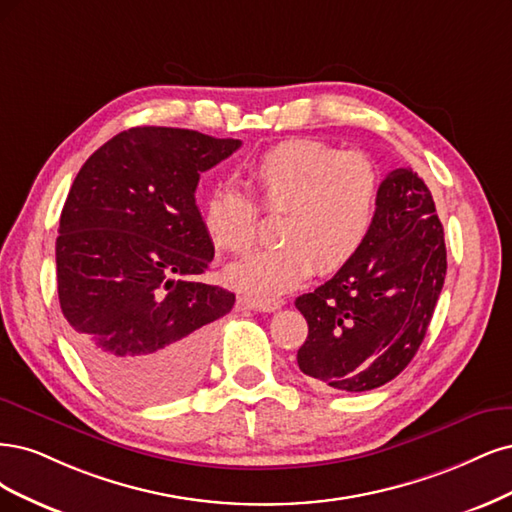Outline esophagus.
Returning a JSON list of instances; mask_svg holds the SVG:
<instances>
[{
  "label": "esophagus",
  "mask_w": 512,
  "mask_h": 512,
  "mask_svg": "<svg viewBox=\"0 0 512 512\" xmlns=\"http://www.w3.org/2000/svg\"><path fill=\"white\" fill-rule=\"evenodd\" d=\"M244 304L251 310H259V312H274L283 306V302L274 298H244Z\"/></svg>",
  "instance_id": "obj_1"
}]
</instances>
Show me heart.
I'll use <instances>...</instances> for the list:
<instances>
[{
  "label": "heart",
  "instance_id": "heart-1",
  "mask_svg": "<svg viewBox=\"0 0 512 512\" xmlns=\"http://www.w3.org/2000/svg\"><path fill=\"white\" fill-rule=\"evenodd\" d=\"M263 212L283 217L276 249L229 266L225 280L240 291L278 295L300 287L315 270L336 274L357 257L376 219L381 176L359 151L321 140H287L263 153L246 172ZM214 249L249 253L259 236L257 206L236 189L214 191L202 208Z\"/></svg>",
  "mask_w": 512,
  "mask_h": 512
}]
</instances>
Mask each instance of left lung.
<instances>
[{"mask_svg": "<svg viewBox=\"0 0 512 512\" xmlns=\"http://www.w3.org/2000/svg\"><path fill=\"white\" fill-rule=\"evenodd\" d=\"M444 276L447 246L434 197L417 172L391 170L364 249L295 300L308 323L300 370L351 393L389 383L419 351Z\"/></svg>", "mask_w": 512, "mask_h": 512, "instance_id": "8db88e82", "label": "left lung"}]
</instances>
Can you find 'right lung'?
Returning <instances> with one entry per match:
<instances>
[{
  "label": "right lung",
  "mask_w": 512,
  "mask_h": 512,
  "mask_svg": "<svg viewBox=\"0 0 512 512\" xmlns=\"http://www.w3.org/2000/svg\"><path fill=\"white\" fill-rule=\"evenodd\" d=\"M240 144L131 127L74 178L55 244L59 304L82 361L123 402H170L206 370L212 323L236 295L197 280L214 246L195 189Z\"/></svg>",
  "instance_id": "add662e5"
}]
</instances>
